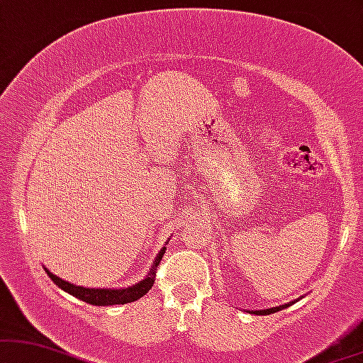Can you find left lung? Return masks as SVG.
I'll use <instances>...</instances> for the list:
<instances>
[{
  "instance_id": "1",
  "label": "left lung",
  "mask_w": 363,
  "mask_h": 363,
  "mask_svg": "<svg viewBox=\"0 0 363 363\" xmlns=\"http://www.w3.org/2000/svg\"><path fill=\"white\" fill-rule=\"evenodd\" d=\"M300 300V298H298ZM295 303V301H290V303H284V305H279V306H273V308H264V310H247V313H253V315H272V313H277V311L286 308V306H290Z\"/></svg>"
}]
</instances>
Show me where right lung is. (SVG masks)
Listing matches in <instances>:
<instances>
[{
	"mask_svg": "<svg viewBox=\"0 0 363 363\" xmlns=\"http://www.w3.org/2000/svg\"><path fill=\"white\" fill-rule=\"evenodd\" d=\"M164 253H166V246L159 251L157 256H155L152 266H150V272L144 279H140L139 283L132 284V286L127 288H85V286H77L70 281H65L57 274H53L48 268H45V272L50 277V279L57 284L58 288H62L63 291L70 293L72 296L79 298V300L85 301V303L95 305V306H110V305H125L132 303V301L139 300L147 293L154 284L155 278V268H157L160 259H162Z\"/></svg>",
	"mask_w": 363,
	"mask_h": 363,
	"instance_id": "obj_1",
	"label": "right lung"
}]
</instances>
